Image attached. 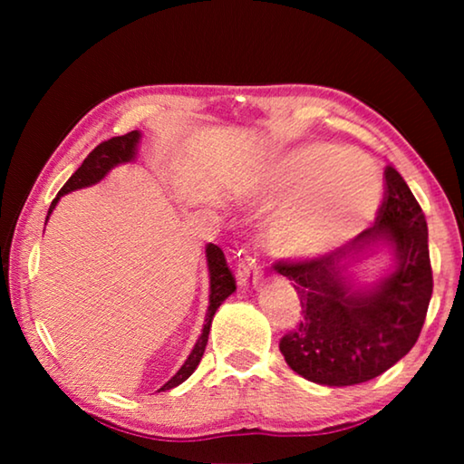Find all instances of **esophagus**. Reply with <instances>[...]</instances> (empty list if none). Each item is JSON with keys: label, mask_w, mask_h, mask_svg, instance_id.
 <instances>
[{"label": "esophagus", "mask_w": 464, "mask_h": 464, "mask_svg": "<svg viewBox=\"0 0 464 464\" xmlns=\"http://www.w3.org/2000/svg\"><path fill=\"white\" fill-rule=\"evenodd\" d=\"M260 278H262V270L260 266H257L256 257L251 256L243 257L237 268V285L241 288H254L257 282H260Z\"/></svg>", "instance_id": "34e87169"}]
</instances>
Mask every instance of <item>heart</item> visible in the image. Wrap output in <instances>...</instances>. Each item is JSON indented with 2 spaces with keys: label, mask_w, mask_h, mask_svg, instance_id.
I'll list each match as a JSON object with an SVG mask.
<instances>
[{
  "label": "heart",
  "mask_w": 464,
  "mask_h": 464,
  "mask_svg": "<svg viewBox=\"0 0 464 464\" xmlns=\"http://www.w3.org/2000/svg\"><path fill=\"white\" fill-rule=\"evenodd\" d=\"M282 184L307 191L268 231L274 256L304 260L335 247L374 215L381 182L374 168L356 153L332 145L296 149L280 163Z\"/></svg>",
  "instance_id": "b5f03b06"
}]
</instances>
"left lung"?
<instances>
[{
	"instance_id": "8db88e82",
	"label": "left lung",
	"mask_w": 464,
	"mask_h": 464,
	"mask_svg": "<svg viewBox=\"0 0 464 464\" xmlns=\"http://www.w3.org/2000/svg\"><path fill=\"white\" fill-rule=\"evenodd\" d=\"M379 240L392 247L396 268L372 289H354L351 257ZM274 270L295 282L303 309L301 324L280 340L282 356L295 372L327 387L366 382L399 362L418 342L434 288L426 217L391 166L372 227L332 254L280 260Z\"/></svg>"
}]
</instances>
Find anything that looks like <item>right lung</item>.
<instances>
[{
	"label": "right lung",
	"mask_w": 464,
	"mask_h": 464,
	"mask_svg": "<svg viewBox=\"0 0 464 464\" xmlns=\"http://www.w3.org/2000/svg\"><path fill=\"white\" fill-rule=\"evenodd\" d=\"M139 139H140V132L130 130L122 137L108 139V140H104V143H100L96 149H93V151L88 157H85L82 166L77 168L75 174L67 179L65 186L61 188L57 198L51 202L46 221H49L53 208L57 207L61 196H65V194L73 192V190H80V188H85V186L98 184L100 179L104 178L110 169L119 166V163H127V161L135 160ZM207 264H208V274H210V296H208V311H207V319H204L202 334L198 337V342H196V345L192 348L190 356L186 358V362L182 364V368H179V371L174 376H171V379L166 384H163L160 391H169V389L178 387V384H182L188 379V376H190L196 371V366H198L200 360H202L204 348H207L210 324H213L215 313H217L218 307H221L225 298L233 295V290H235L233 272L229 270V266H227L223 249L215 246V243H208V246H207Z\"/></svg>",
	"instance_id": "obj_1"
}]
</instances>
